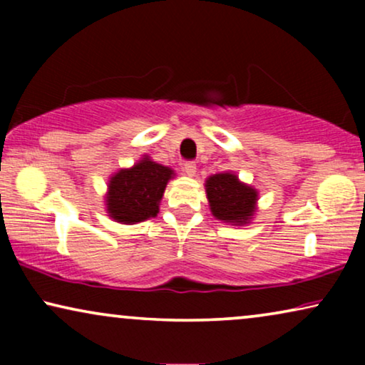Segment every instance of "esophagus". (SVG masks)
I'll return each instance as SVG.
<instances>
[{
    "label": "esophagus",
    "mask_w": 365,
    "mask_h": 365,
    "mask_svg": "<svg viewBox=\"0 0 365 365\" xmlns=\"http://www.w3.org/2000/svg\"><path fill=\"white\" fill-rule=\"evenodd\" d=\"M182 169H184V173H186L189 178L196 176V171H197V168H196V164H194L192 161H186V163H184Z\"/></svg>",
    "instance_id": "1"
}]
</instances>
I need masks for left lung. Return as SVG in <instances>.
I'll return each instance as SVG.
<instances>
[{
    "label": "left lung",
    "instance_id": "8db88e82",
    "mask_svg": "<svg viewBox=\"0 0 365 365\" xmlns=\"http://www.w3.org/2000/svg\"><path fill=\"white\" fill-rule=\"evenodd\" d=\"M206 194L212 216L219 221L242 226L251 221L256 212L257 191L239 181L232 173L209 176Z\"/></svg>",
    "mask_w": 365,
    "mask_h": 365
}]
</instances>
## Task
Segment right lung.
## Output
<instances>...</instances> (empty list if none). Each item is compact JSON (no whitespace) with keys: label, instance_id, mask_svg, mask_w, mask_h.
I'll return each instance as SVG.
<instances>
[{"label":"right lung","instance_id":"right-lung-1","mask_svg":"<svg viewBox=\"0 0 365 365\" xmlns=\"http://www.w3.org/2000/svg\"><path fill=\"white\" fill-rule=\"evenodd\" d=\"M174 176L171 168L144 156L129 169L113 174L108 184L106 211L121 224H136L156 217L164 189Z\"/></svg>","mask_w":365,"mask_h":365}]
</instances>
